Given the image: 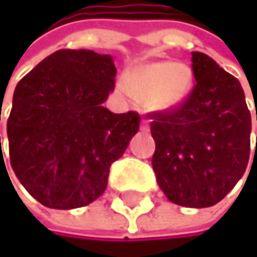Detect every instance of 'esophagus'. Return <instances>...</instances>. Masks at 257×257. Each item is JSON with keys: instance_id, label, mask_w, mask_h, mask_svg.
Instances as JSON below:
<instances>
[{"instance_id": "obj_1", "label": "esophagus", "mask_w": 257, "mask_h": 257, "mask_svg": "<svg viewBox=\"0 0 257 257\" xmlns=\"http://www.w3.org/2000/svg\"><path fill=\"white\" fill-rule=\"evenodd\" d=\"M142 131H150V120H142Z\"/></svg>"}]
</instances>
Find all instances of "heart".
<instances>
[{
  "mask_svg": "<svg viewBox=\"0 0 257 257\" xmlns=\"http://www.w3.org/2000/svg\"><path fill=\"white\" fill-rule=\"evenodd\" d=\"M193 75L188 66L173 61H151L131 66L123 75L121 91L157 109H170L188 95Z\"/></svg>",
  "mask_w": 257,
  "mask_h": 257,
  "instance_id": "b5f03b06",
  "label": "heart"
}]
</instances>
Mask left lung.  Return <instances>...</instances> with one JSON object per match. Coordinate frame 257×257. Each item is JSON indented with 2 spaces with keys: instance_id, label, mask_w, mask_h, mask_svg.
Returning <instances> with one entry per match:
<instances>
[{
  "instance_id": "left-lung-1",
  "label": "left lung",
  "mask_w": 257,
  "mask_h": 257,
  "mask_svg": "<svg viewBox=\"0 0 257 257\" xmlns=\"http://www.w3.org/2000/svg\"><path fill=\"white\" fill-rule=\"evenodd\" d=\"M191 61V92L177 106L148 117L156 140L153 170L162 191L173 203L205 208L220 202L243 176L251 115L236 77L202 52H193Z\"/></svg>"
}]
</instances>
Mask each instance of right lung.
<instances>
[{"mask_svg": "<svg viewBox=\"0 0 257 257\" xmlns=\"http://www.w3.org/2000/svg\"><path fill=\"white\" fill-rule=\"evenodd\" d=\"M115 72L111 55L60 49L18 81L9 156L18 180L44 206L72 210L98 199L111 165L137 134L139 112L103 106Z\"/></svg>", "mask_w": 257, "mask_h": 257, "instance_id": "1", "label": "right lung"}]
</instances>
